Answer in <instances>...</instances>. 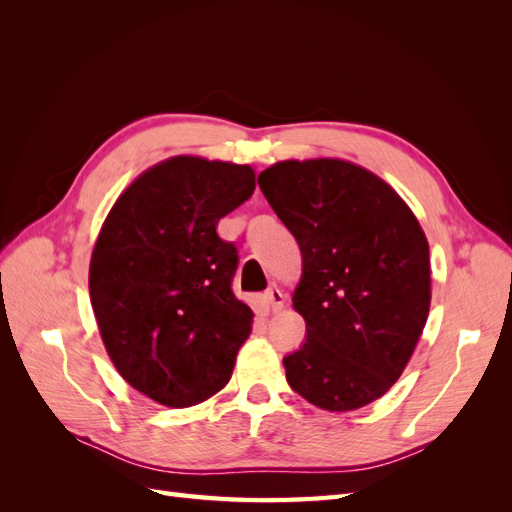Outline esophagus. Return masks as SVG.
<instances>
[{
    "label": "esophagus",
    "mask_w": 512,
    "mask_h": 512,
    "mask_svg": "<svg viewBox=\"0 0 512 512\" xmlns=\"http://www.w3.org/2000/svg\"><path fill=\"white\" fill-rule=\"evenodd\" d=\"M265 301H267V305L273 309V312H277V309H282L284 307V292L277 288V286H273V288H269L267 292H265Z\"/></svg>",
    "instance_id": "34e87169"
}]
</instances>
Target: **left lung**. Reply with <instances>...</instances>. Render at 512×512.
Wrapping results in <instances>:
<instances>
[{"label":"left lung","instance_id":"1","mask_svg":"<svg viewBox=\"0 0 512 512\" xmlns=\"http://www.w3.org/2000/svg\"><path fill=\"white\" fill-rule=\"evenodd\" d=\"M258 185L303 256L292 305L307 329L284 356L288 384L322 410L371 404L401 376L427 322L421 224L389 183L344 160L277 162Z\"/></svg>","mask_w":512,"mask_h":512}]
</instances>
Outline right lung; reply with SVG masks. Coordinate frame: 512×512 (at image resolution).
<instances>
[{
    "label": "right lung",
    "mask_w": 512,
    "mask_h": 512,
    "mask_svg": "<svg viewBox=\"0 0 512 512\" xmlns=\"http://www.w3.org/2000/svg\"><path fill=\"white\" fill-rule=\"evenodd\" d=\"M250 166L179 156L119 196L89 267L102 342L130 386L168 408L224 389L254 312L232 292L235 243L215 226L252 196Z\"/></svg>",
    "instance_id": "add662e5"
}]
</instances>
